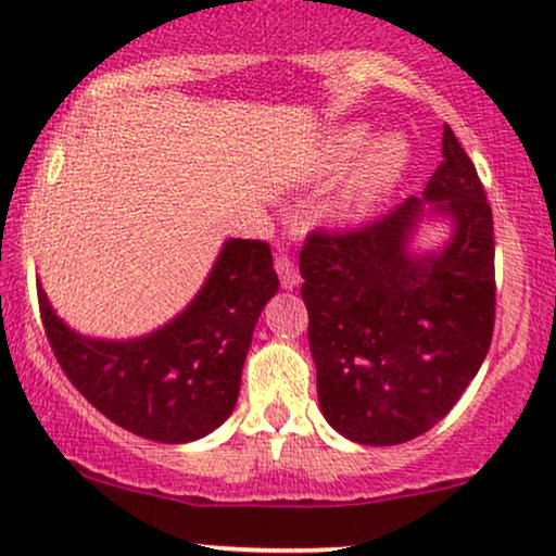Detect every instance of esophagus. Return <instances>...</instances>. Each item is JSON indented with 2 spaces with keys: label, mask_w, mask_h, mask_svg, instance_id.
Segmentation results:
<instances>
[{
  "label": "esophagus",
  "mask_w": 556,
  "mask_h": 556,
  "mask_svg": "<svg viewBox=\"0 0 556 556\" xmlns=\"http://www.w3.org/2000/svg\"><path fill=\"white\" fill-rule=\"evenodd\" d=\"M276 270H278V278H280V286H283V289H296L299 286V280H301V276H299V267H296V263H293V260L289 257V255H280V257H276Z\"/></svg>",
  "instance_id": "1"
}]
</instances>
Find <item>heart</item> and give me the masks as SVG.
Returning a JSON list of instances; mask_svg holds the SVG:
<instances>
[{"instance_id":"heart-1","label":"heart","mask_w":556,"mask_h":556,"mask_svg":"<svg viewBox=\"0 0 556 556\" xmlns=\"http://www.w3.org/2000/svg\"><path fill=\"white\" fill-rule=\"evenodd\" d=\"M366 126H348L330 136L321 147L317 175L334 180L354 164L338 195L332 198L330 214L334 222L355 226L371 218L379 205L400 188L409 167V147L400 134H383L368 141Z\"/></svg>"}]
</instances>
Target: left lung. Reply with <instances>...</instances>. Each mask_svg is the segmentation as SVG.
I'll list each match as a JSON object with an SVG mask.
<instances>
[{"label":"left lung","instance_id":"left-lung-1","mask_svg":"<svg viewBox=\"0 0 556 556\" xmlns=\"http://www.w3.org/2000/svg\"><path fill=\"white\" fill-rule=\"evenodd\" d=\"M446 239L422 248L419 231ZM325 420L363 445H396L451 413L490 351L495 237L477 169L448 126L422 198L351 235H312L299 257Z\"/></svg>","mask_w":556,"mask_h":556}]
</instances>
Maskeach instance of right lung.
Wrapping results in <instances>:
<instances>
[{
    "label": "right lung",
    "instance_id": "1",
    "mask_svg": "<svg viewBox=\"0 0 556 556\" xmlns=\"http://www.w3.org/2000/svg\"><path fill=\"white\" fill-rule=\"evenodd\" d=\"M278 293L270 247L226 239L180 314L139 338L81 334L38 283L43 327L59 366L108 420L156 443H190L235 413L260 312Z\"/></svg>",
    "mask_w": 556,
    "mask_h": 556
}]
</instances>
